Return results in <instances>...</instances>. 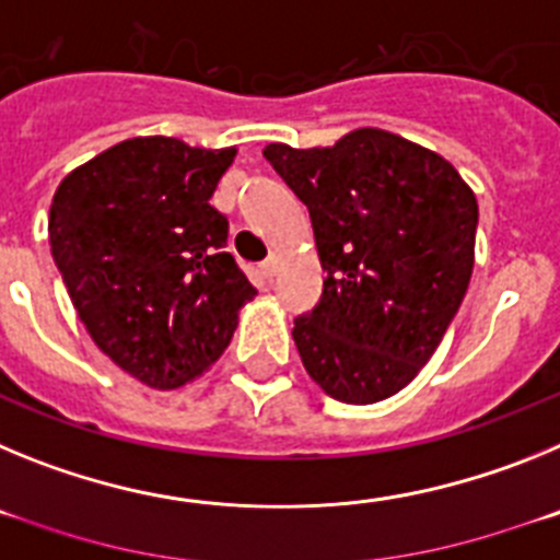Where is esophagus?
Listing matches in <instances>:
<instances>
[{"mask_svg": "<svg viewBox=\"0 0 560 560\" xmlns=\"http://www.w3.org/2000/svg\"><path fill=\"white\" fill-rule=\"evenodd\" d=\"M260 269H264V277H269V280H271V277L277 275V269H280V257L269 255V257H266V260H264V266H260Z\"/></svg>", "mask_w": 560, "mask_h": 560, "instance_id": "obj_1", "label": "esophagus"}]
</instances>
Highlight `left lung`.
Listing matches in <instances>:
<instances>
[{"label": "left lung", "mask_w": 560, "mask_h": 560, "mask_svg": "<svg viewBox=\"0 0 560 560\" xmlns=\"http://www.w3.org/2000/svg\"><path fill=\"white\" fill-rule=\"evenodd\" d=\"M264 156L308 207L328 271L291 330L305 370L345 404L400 393L468 291L477 196L440 153L381 128L308 151L271 142Z\"/></svg>", "instance_id": "1"}]
</instances>
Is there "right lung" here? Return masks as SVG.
<instances>
[{
    "mask_svg": "<svg viewBox=\"0 0 560 560\" xmlns=\"http://www.w3.org/2000/svg\"><path fill=\"white\" fill-rule=\"evenodd\" d=\"M235 148L133 137L58 185L49 246L97 348L153 389L219 361L237 311L257 294L226 252L230 221L210 205Z\"/></svg>",
    "mask_w": 560,
    "mask_h": 560,
    "instance_id": "1",
    "label": "right lung"
}]
</instances>
